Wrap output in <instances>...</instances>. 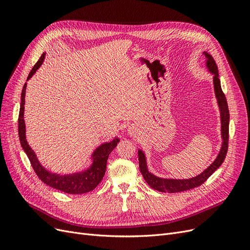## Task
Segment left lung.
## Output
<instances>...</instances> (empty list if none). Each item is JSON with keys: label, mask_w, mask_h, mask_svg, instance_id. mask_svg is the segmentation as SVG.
<instances>
[{"label": "left lung", "mask_w": 250, "mask_h": 250, "mask_svg": "<svg viewBox=\"0 0 250 250\" xmlns=\"http://www.w3.org/2000/svg\"><path fill=\"white\" fill-rule=\"evenodd\" d=\"M204 56L207 58V65L208 67L209 72L213 73L214 76V87H215V93L218 100L219 107H220L221 111V131H222V147L219 155L215 160V162L211 164L209 167L204 170L198 176L190 178V179H165L154 176L153 174H151L147 169V164H146V158L145 154L143 153L142 150H139V166L140 170L144 179L146 180V183L156 191L164 192V193H178L183 191H188L196 187L201 186L204 181H206L211 174H213L225 160L226 153H228L229 149V105L228 101H226V98L224 93L222 92L221 88V83L220 79H219V74H218V67L215 62L214 58L211 57L207 52H203Z\"/></svg>", "instance_id": "1"}]
</instances>
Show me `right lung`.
I'll return each instance as SVG.
<instances>
[{"mask_svg": "<svg viewBox=\"0 0 250 250\" xmlns=\"http://www.w3.org/2000/svg\"><path fill=\"white\" fill-rule=\"evenodd\" d=\"M44 53L41 56L31 72L29 73L28 79L31 78L32 75L39 69L41 64L43 62ZM26 86L27 83H25L24 87L21 90V108H20V115H19V137L21 145L26 152L30 164H31L34 172L39 178L46 185L56 188V190L62 191L67 194H84L87 192L93 191L94 188L101 183L103 176L106 170V164L107 158L110 154L111 151L116 148L118 143L120 142L119 139H115L109 143H105L101 145L99 148L93 154V165L88 170L73 174V175H64L60 176L48 172L37 161L36 155L34 151L30 148L28 143L26 141L25 135V122H24V105H25V93H26Z\"/></svg>", "mask_w": 250, "mask_h": 250, "instance_id": "obj_1", "label": "right lung"}]
</instances>
